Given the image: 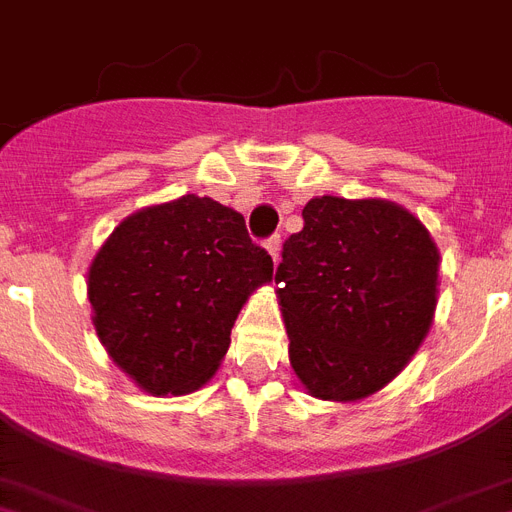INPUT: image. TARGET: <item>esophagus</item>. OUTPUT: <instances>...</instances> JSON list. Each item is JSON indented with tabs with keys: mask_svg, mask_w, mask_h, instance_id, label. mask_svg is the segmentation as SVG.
Returning a JSON list of instances; mask_svg holds the SVG:
<instances>
[{
	"mask_svg": "<svg viewBox=\"0 0 512 512\" xmlns=\"http://www.w3.org/2000/svg\"><path fill=\"white\" fill-rule=\"evenodd\" d=\"M265 249H268L270 257H273V263L278 265V255H281V236L278 234L268 236V239H265Z\"/></svg>",
	"mask_w": 512,
	"mask_h": 512,
	"instance_id": "1",
	"label": "esophagus"
}]
</instances>
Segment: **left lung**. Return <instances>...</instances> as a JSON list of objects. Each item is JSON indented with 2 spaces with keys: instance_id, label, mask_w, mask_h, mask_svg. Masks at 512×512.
I'll list each match as a JSON object with an SVG mask.
<instances>
[{
  "instance_id": "obj_1",
  "label": "left lung",
  "mask_w": 512,
  "mask_h": 512,
  "mask_svg": "<svg viewBox=\"0 0 512 512\" xmlns=\"http://www.w3.org/2000/svg\"><path fill=\"white\" fill-rule=\"evenodd\" d=\"M276 268L289 357L313 397L350 402L389 384L429 334L439 252L384 199H310Z\"/></svg>"
}]
</instances>
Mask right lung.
I'll use <instances>...</instances> for the list:
<instances>
[{
	"label": "right lung",
	"instance_id": "add662e5",
	"mask_svg": "<svg viewBox=\"0 0 512 512\" xmlns=\"http://www.w3.org/2000/svg\"><path fill=\"white\" fill-rule=\"evenodd\" d=\"M270 276L273 260L242 215L186 194L131 215L102 244L89 268L94 326L141 389L194 392L226 355L249 292Z\"/></svg>",
	"mask_w": 512,
	"mask_h": 512
}]
</instances>
